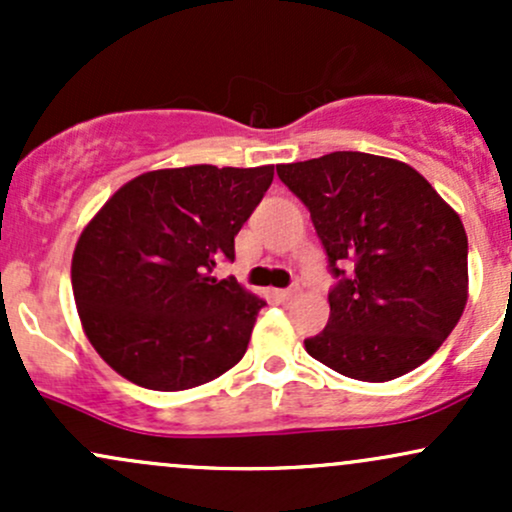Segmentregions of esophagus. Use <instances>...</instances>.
Segmentation results:
<instances>
[{
  "label": "esophagus",
  "instance_id": "1",
  "mask_svg": "<svg viewBox=\"0 0 512 512\" xmlns=\"http://www.w3.org/2000/svg\"><path fill=\"white\" fill-rule=\"evenodd\" d=\"M298 293H301V286L293 284L291 289H281V291H276V298H279V301H284V303H289V301H293V298L298 296Z\"/></svg>",
  "mask_w": 512,
  "mask_h": 512
}]
</instances>
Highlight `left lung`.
Listing matches in <instances>:
<instances>
[{
    "label": "left lung",
    "instance_id": "obj_1",
    "mask_svg": "<svg viewBox=\"0 0 512 512\" xmlns=\"http://www.w3.org/2000/svg\"><path fill=\"white\" fill-rule=\"evenodd\" d=\"M310 219L339 284L330 322L305 351L363 383L419 368L467 305V233L419 170L395 158L334 151L276 166ZM349 263L346 277L339 266Z\"/></svg>",
    "mask_w": 512,
    "mask_h": 512
}]
</instances>
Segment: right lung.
<instances>
[{
  "label": "right lung",
  "instance_id": "right-lung-1",
  "mask_svg": "<svg viewBox=\"0 0 512 512\" xmlns=\"http://www.w3.org/2000/svg\"><path fill=\"white\" fill-rule=\"evenodd\" d=\"M272 180L274 166L149 170L86 223L72 257L74 301L115 373L180 392L245 356L267 301L214 269L236 257L238 231Z\"/></svg>",
  "mask_w": 512,
  "mask_h": 512
}]
</instances>
